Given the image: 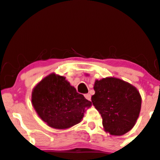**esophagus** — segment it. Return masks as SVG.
<instances>
[{
  "label": "esophagus",
  "mask_w": 160,
  "mask_h": 160,
  "mask_svg": "<svg viewBox=\"0 0 160 160\" xmlns=\"http://www.w3.org/2000/svg\"><path fill=\"white\" fill-rule=\"evenodd\" d=\"M84 96H85V98L88 100V101H91V95H90V94H85Z\"/></svg>",
  "instance_id": "esophagus-1"
}]
</instances>
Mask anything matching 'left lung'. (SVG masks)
<instances>
[{"mask_svg":"<svg viewBox=\"0 0 160 160\" xmlns=\"http://www.w3.org/2000/svg\"><path fill=\"white\" fill-rule=\"evenodd\" d=\"M92 102L103 119V126L111 135H124L133 128L139 115L142 99L138 90L120 79L96 80Z\"/></svg>","mask_w":160,"mask_h":160,"instance_id":"obj_1","label":"left lung"}]
</instances>
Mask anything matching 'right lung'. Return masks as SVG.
<instances>
[{
    "label": "right lung",
    "instance_id": "1",
    "mask_svg": "<svg viewBox=\"0 0 160 160\" xmlns=\"http://www.w3.org/2000/svg\"><path fill=\"white\" fill-rule=\"evenodd\" d=\"M32 103L40 118L56 129H66L78 124L86 107L92 104L64 77L55 74L46 77L34 88Z\"/></svg>",
    "mask_w": 160,
    "mask_h": 160
}]
</instances>
